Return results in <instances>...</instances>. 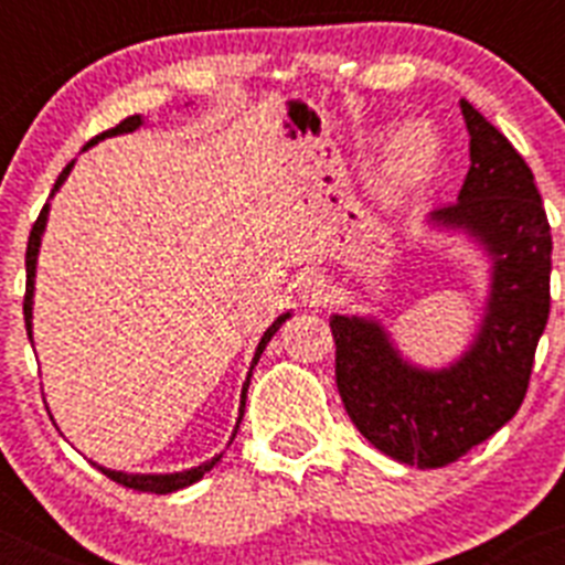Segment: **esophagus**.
<instances>
[{"label":"esophagus","mask_w":565,"mask_h":565,"mask_svg":"<svg viewBox=\"0 0 565 565\" xmlns=\"http://www.w3.org/2000/svg\"><path fill=\"white\" fill-rule=\"evenodd\" d=\"M299 294H302V299H306L308 306H322V302H328L331 288H328L326 279L308 277L306 282H302V288H299Z\"/></svg>","instance_id":"obj_1"}]
</instances>
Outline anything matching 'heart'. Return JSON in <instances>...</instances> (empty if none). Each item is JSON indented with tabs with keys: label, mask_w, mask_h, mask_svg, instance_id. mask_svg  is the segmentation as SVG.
<instances>
[{
	"label": "heart",
	"mask_w": 565,
	"mask_h": 565,
	"mask_svg": "<svg viewBox=\"0 0 565 565\" xmlns=\"http://www.w3.org/2000/svg\"><path fill=\"white\" fill-rule=\"evenodd\" d=\"M438 158H441V143L438 135L424 124H411L387 147V161H384V183L391 189H413L424 183L436 172Z\"/></svg>",
	"instance_id": "1"
}]
</instances>
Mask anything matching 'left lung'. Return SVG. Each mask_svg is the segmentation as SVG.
Here are the masks:
<instances>
[{
    "mask_svg": "<svg viewBox=\"0 0 565 565\" xmlns=\"http://www.w3.org/2000/svg\"><path fill=\"white\" fill-rule=\"evenodd\" d=\"M469 172L436 226L467 228L492 254V291L476 342L444 371L404 362L373 319L331 317L344 411L384 456L436 469L495 436L526 396L548 319L552 228L535 174L469 102Z\"/></svg>",
    "mask_w": 565,
    "mask_h": 565,
    "instance_id": "obj_1",
    "label": "left lung"
}]
</instances>
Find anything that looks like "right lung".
<instances>
[{
	"instance_id": "add662e5",
	"label": "right lung",
	"mask_w": 565,
	"mask_h": 565,
	"mask_svg": "<svg viewBox=\"0 0 565 565\" xmlns=\"http://www.w3.org/2000/svg\"><path fill=\"white\" fill-rule=\"evenodd\" d=\"M138 127H141V115H129V118H124V121L118 124V127H113V129H107V132L96 135V138H93V141H89L84 149H89V147H93V143H98V141H102V138H109V135L132 132V129H138ZM70 169H73V163H67V167H64V172L58 174V181H56V186H53V192H56V189L62 186L64 178H67V174H70ZM44 223H47V206L42 209V214H39L36 223H33V228H30L28 254H24V268H28V286H24V326H28V337H30V319H33V277H36V257H39V246H42ZM286 319H288V313H282V317L274 319V326L268 328L266 333H263V339H259V344H257V353H254L252 371H254V364L259 362V353L266 351V344L271 342V337L279 331V326H282ZM248 382H252V373H248L246 384H243V396H239L237 427H239V422H243V411H246ZM234 436H237V430H234ZM217 461H221V456L212 458V461H206V463H201V467L183 469V472H172V476H127V472H115V469H104V467H98V469H102V472L109 478V481L121 483V487H127V489H138V492H154V495H167V492H174V489H183V487H189V483L201 481V478L206 476L209 469H212Z\"/></svg>"
}]
</instances>
